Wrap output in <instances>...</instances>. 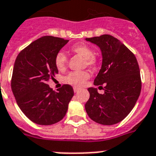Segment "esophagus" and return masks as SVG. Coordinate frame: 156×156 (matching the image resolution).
<instances>
[{
    "mask_svg": "<svg viewBox=\"0 0 156 156\" xmlns=\"http://www.w3.org/2000/svg\"><path fill=\"white\" fill-rule=\"evenodd\" d=\"M79 90H80V88L76 87H73V91H74V92H75V93L78 92Z\"/></svg>",
    "mask_w": 156,
    "mask_h": 156,
    "instance_id": "esophagus-1",
    "label": "esophagus"
}]
</instances>
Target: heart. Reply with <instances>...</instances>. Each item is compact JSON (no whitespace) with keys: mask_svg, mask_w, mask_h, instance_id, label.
<instances>
[{"mask_svg":"<svg viewBox=\"0 0 156 156\" xmlns=\"http://www.w3.org/2000/svg\"><path fill=\"white\" fill-rule=\"evenodd\" d=\"M71 51L76 54L83 56L85 58L86 64L89 66H95L96 60L93 56V51L88 45L85 44H77L71 47ZM54 63L58 70H64L67 63V56L64 52H59L56 54L54 58ZM90 78V73L87 71H75L71 72L66 77V83L73 85L76 87H80Z\"/></svg>","mask_w":156,"mask_h":156,"instance_id":"heart-1","label":"heart"}]
</instances>
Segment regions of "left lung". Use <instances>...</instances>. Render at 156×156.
<instances>
[{"label": "left lung", "instance_id": "1", "mask_svg": "<svg viewBox=\"0 0 156 156\" xmlns=\"http://www.w3.org/2000/svg\"><path fill=\"white\" fill-rule=\"evenodd\" d=\"M102 52V66L94 80L104 86V94L88 88L90 98L85 104L92 121L112 126L128 116L138 100L142 88L140 69L135 56L126 45L110 35L87 38Z\"/></svg>", "mask_w": 156, "mask_h": 156}]
</instances>
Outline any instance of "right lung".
Instances as JSON below:
<instances>
[{
  "instance_id": "add662e5",
  "label": "right lung",
  "mask_w": 156,
  "mask_h": 156,
  "mask_svg": "<svg viewBox=\"0 0 156 156\" xmlns=\"http://www.w3.org/2000/svg\"><path fill=\"white\" fill-rule=\"evenodd\" d=\"M69 42L53 36H43L19 52L14 62L11 89L23 113L34 123L50 126L66 116L73 96V87L64 84L57 91L48 85L58 73L54 58Z\"/></svg>"
}]
</instances>
